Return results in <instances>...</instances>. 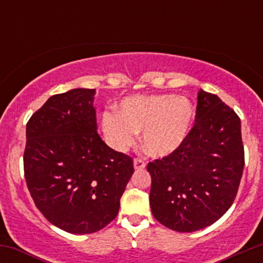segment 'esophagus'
Listing matches in <instances>:
<instances>
[{
	"label": "esophagus",
	"mask_w": 263,
	"mask_h": 263,
	"mask_svg": "<svg viewBox=\"0 0 263 263\" xmlns=\"http://www.w3.org/2000/svg\"><path fill=\"white\" fill-rule=\"evenodd\" d=\"M134 167L135 170H143L144 167H146V163L144 161H142L140 158H135L134 159Z\"/></svg>",
	"instance_id": "1"
}]
</instances>
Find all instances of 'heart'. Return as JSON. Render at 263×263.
<instances>
[{
	"mask_svg": "<svg viewBox=\"0 0 263 263\" xmlns=\"http://www.w3.org/2000/svg\"><path fill=\"white\" fill-rule=\"evenodd\" d=\"M195 120L193 102L173 93L134 95L120 102L117 114L105 111L101 131L108 146L125 152L142 132V146L149 156L173 155L188 140Z\"/></svg>",
	"mask_w": 263,
	"mask_h": 263,
	"instance_id": "1",
	"label": "heart"
}]
</instances>
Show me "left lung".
<instances>
[{
	"label": "left lung",
	"mask_w": 263,
	"mask_h": 263,
	"mask_svg": "<svg viewBox=\"0 0 263 263\" xmlns=\"http://www.w3.org/2000/svg\"><path fill=\"white\" fill-rule=\"evenodd\" d=\"M243 165L240 119L219 96L200 89L188 140L147 165L153 216L179 232L214 224L234 203Z\"/></svg>",
	"instance_id": "8db88e82"
}]
</instances>
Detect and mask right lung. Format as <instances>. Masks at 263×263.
<instances>
[{"label": "right lung", "mask_w": 263, "mask_h": 263, "mask_svg": "<svg viewBox=\"0 0 263 263\" xmlns=\"http://www.w3.org/2000/svg\"><path fill=\"white\" fill-rule=\"evenodd\" d=\"M95 89L53 95L26 128L25 177L35 206L57 228L92 234L116 218L132 158L98 134Z\"/></svg>", "instance_id": "obj_1"}]
</instances>
